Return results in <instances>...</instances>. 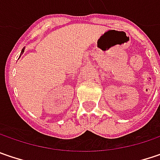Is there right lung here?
<instances>
[{
    "label": "right lung",
    "mask_w": 160,
    "mask_h": 160,
    "mask_svg": "<svg viewBox=\"0 0 160 160\" xmlns=\"http://www.w3.org/2000/svg\"><path fill=\"white\" fill-rule=\"evenodd\" d=\"M23 52H24V48L22 49V53H23Z\"/></svg>",
    "instance_id": "1"
}]
</instances>
